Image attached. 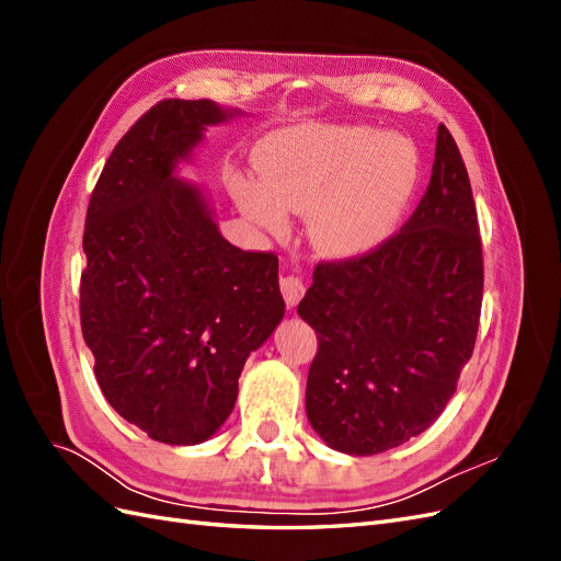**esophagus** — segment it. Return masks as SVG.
<instances>
[{
    "instance_id": "1",
    "label": "esophagus",
    "mask_w": 561,
    "mask_h": 561,
    "mask_svg": "<svg viewBox=\"0 0 561 561\" xmlns=\"http://www.w3.org/2000/svg\"><path fill=\"white\" fill-rule=\"evenodd\" d=\"M280 293L287 301V307H297L299 299L307 293V283L297 274H283L280 276Z\"/></svg>"
}]
</instances>
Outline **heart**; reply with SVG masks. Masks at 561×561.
<instances>
[{
  "instance_id": "b5f03b06",
  "label": "heart",
  "mask_w": 561,
  "mask_h": 561,
  "mask_svg": "<svg viewBox=\"0 0 561 561\" xmlns=\"http://www.w3.org/2000/svg\"><path fill=\"white\" fill-rule=\"evenodd\" d=\"M264 182L236 175L243 213L283 233L290 211L313 213V239L332 254H363L396 231L416 194L421 159L410 140L363 126L287 128L257 149Z\"/></svg>"
}]
</instances>
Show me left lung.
<instances>
[{"label": "left lung", "instance_id": "left-lung-1", "mask_svg": "<svg viewBox=\"0 0 561 561\" xmlns=\"http://www.w3.org/2000/svg\"><path fill=\"white\" fill-rule=\"evenodd\" d=\"M482 241L466 163L439 124L433 175L375 250L320 262L297 313L318 334L307 416L351 456L400 447L451 400L480 328Z\"/></svg>", "mask_w": 561, "mask_h": 561}]
</instances>
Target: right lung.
I'll return each mask as SVG.
<instances>
[{
    "instance_id": "add662e5",
    "label": "right lung",
    "mask_w": 561,
    "mask_h": 561,
    "mask_svg": "<svg viewBox=\"0 0 561 561\" xmlns=\"http://www.w3.org/2000/svg\"><path fill=\"white\" fill-rule=\"evenodd\" d=\"M239 110L161 100L130 126L91 194L81 332L103 396L165 445H198L229 419L241 369L285 316L274 252L219 233L206 196L175 178L203 130Z\"/></svg>"
}]
</instances>
